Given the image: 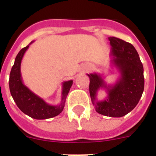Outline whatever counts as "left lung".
Wrapping results in <instances>:
<instances>
[{"mask_svg": "<svg viewBox=\"0 0 156 156\" xmlns=\"http://www.w3.org/2000/svg\"><path fill=\"white\" fill-rule=\"evenodd\" d=\"M111 45V64L119 76L114 84H107L101 74H87L90 78V98L99 114L109 117H122L136 107L144 87V69L134 47L122 40L108 37ZM105 89L108 96L104 100L97 99V91Z\"/></svg>", "mask_w": 156, "mask_h": 156, "instance_id": "8db88e82", "label": "left lung"}]
</instances>
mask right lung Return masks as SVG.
I'll use <instances>...</instances> for the list:
<instances>
[{
    "label": "right lung",
    "mask_w": 156,
    "mask_h": 156,
    "mask_svg": "<svg viewBox=\"0 0 156 156\" xmlns=\"http://www.w3.org/2000/svg\"><path fill=\"white\" fill-rule=\"evenodd\" d=\"M31 42L22 49L15 59L9 76V88L15 102L23 113L36 119H46L59 115L62 112L66 97L73 85V80L62 83V99L60 104L52 105L34 94L23 83L21 75V62L25 52L29 48Z\"/></svg>",
    "instance_id": "1"
}]
</instances>
